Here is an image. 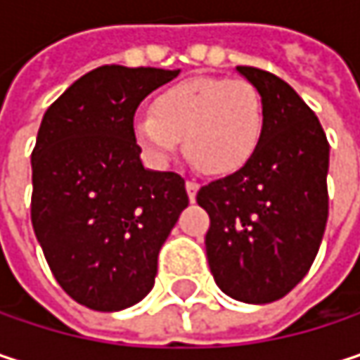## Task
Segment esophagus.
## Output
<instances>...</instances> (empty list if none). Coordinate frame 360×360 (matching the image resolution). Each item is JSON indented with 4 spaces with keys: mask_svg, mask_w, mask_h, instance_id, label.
I'll return each mask as SVG.
<instances>
[{
    "mask_svg": "<svg viewBox=\"0 0 360 360\" xmlns=\"http://www.w3.org/2000/svg\"><path fill=\"white\" fill-rule=\"evenodd\" d=\"M185 189H187V195H189V200H191V202H195V195H198V189H200V185H198L195 181H187V183H185Z\"/></svg>",
    "mask_w": 360,
    "mask_h": 360,
    "instance_id": "1",
    "label": "esophagus"
}]
</instances>
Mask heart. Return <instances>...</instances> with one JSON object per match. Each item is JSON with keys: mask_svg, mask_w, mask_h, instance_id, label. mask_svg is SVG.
<instances>
[{"mask_svg": "<svg viewBox=\"0 0 360 360\" xmlns=\"http://www.w3.org/2000/svg\"><path fill=\"white\" fill-rule=\"evenodd\" d=\"M264 102L246 79L195 77L162 91L152 112L133 120L135 141L167 162L183 141L189 162L206 175L240 171L260 146Z\"/></svg>", "mask_w": 360, "mask_h": 360, "instance_id": "b5f03b06", "label": "heart"}]
</instances>
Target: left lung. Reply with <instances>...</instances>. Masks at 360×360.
<instances>
[{"instance_id": "left-lung-1", "label": "left lung", "mask_w": 360, "mask_h": 360, "mask_svg": "<svg viewBox=\"0 0 360 360\" xmlns=\"http://www.w3.org/2000/svg\"><path fill=\"white\" fill-rule=\"evenodd\" d=\"M238 70L264 102V133L250 160L204 185L195 200L208 212L206 254L217 285L231 298L266 304L309 273L329 214V143L304 100L279 77Z\"/></svg>"}]
</instances>
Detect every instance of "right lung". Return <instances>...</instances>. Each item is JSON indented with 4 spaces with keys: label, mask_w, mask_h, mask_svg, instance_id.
I'll use <instances>...</instances> for the list:
<instances>
[{
    "label": "right lung",
    "mask_w": 360,
    "mask_h": 360,
    "mask_svg": "<svg viewBox=\"0 0 360 360\" xmlns=\"http://www.w3.org/2000/svg\"><path fill=\"white\" fill-rule=\"evenodd\" d=\"M179 70L100 66L43 114L31 154V223L62 290L94 311L150 294L158 252L189 198L177 173L143 169L133 135L141 100Z\"/></svg>",
    "instance_id": "right-lung-1"
}]
</instances>
